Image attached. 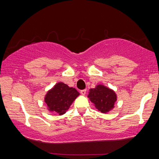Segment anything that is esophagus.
Instances as JSON below:
<instances>
[{
    "label": "esophagus",
    "instance_id": "34e87169",
    "mask_svg": "<svg viewBox=\"0 0 159 159\" xmlns=\"http://www.w3.org/2000/svg\"><path fill=\"white\" fill-rule=\"evenodd\" d=\"M80 93H81V95H85V93H86V89H84V90H80Z\"/></svg>",
    "mask_w": 159,
    "mask_h": 159
}]
</instances>
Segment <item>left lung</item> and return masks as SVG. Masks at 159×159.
<instances>
[{
  "instance_id": "left-lung-1",
  "label": "left lung",
  "mask_w": 159,
  "mask_h": 159,
  "mask_svg": "<svg viewBox=\"0 0 159 159\" xmlns=\"http://www.w3.org/2000/svg\"><path fill=\"white\" fill-rule=\"evenodd\" d=\"M88 97L95 104L96 109L102 113H107L111 110L117 100L114 91L103 85H98L95 88L90 89Z\"/></svg>"
}]
</instances>
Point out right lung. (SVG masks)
Segmentation results:
<instances>
[{
    "label": "right lung",
    "instance_id": "obj_1",
    "mask_svg": "<svg viewBox=\"0 0 159 159\" xmlns=\"http://www.w3.org/2000/svg\"><path fill=\"white\" fill-rule=\"evenodd\" d=\"M79 93L74 88H70L64 83H58L47 93L45 102L48 110L59 115L65 114Z\"/></svg>",
    "mask_w": 159,
    "mask_h": 159
}]
</instances>
